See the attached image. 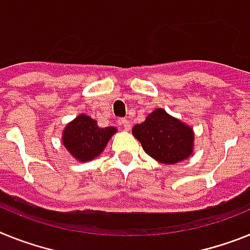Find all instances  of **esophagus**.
I'll list each match as a JSON object with an SVG mask.
<instances>
[{
    "label": "esophagus",
    "mask_w": 250,
    "mask_h": 250,
    "mask_svg": "<svg viewBox=\"0 0 250 250\" xmlns=\"http://www.w3.org/2000/svg\"><path fill=\"white\" fill-rule=\"evenodd\" d=\"M120 125L125 130H129L130 126H131V125H130V123H129V120H126V119H121V120H120Z\"/></svg>",
    "instance_id": "obj_1"
}]
</instances>
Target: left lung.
Segmentation results:
<instances>
[{
  "label": "left lung",
  "mask_w": 250,
  "mask_h": 250,
  "mask_svg": "<svg viewBox=\"0 0 250 250\" xmlns=\"http://www.w3.org/2000/svg\"><path fill=\"white\" fill-rule=\"evenodd\" d=\"M133 135L146 154L159 163H180L193 153V129L180 119L170 116L164 108H155L144 123L136 124Z\"/></svg>",
  "instance_id": "left-lung-1"
}]
</instances>
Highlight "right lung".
Returning a JSON list of instances; mask_svg holds the SVG:
<instances>
[{
  "instance_id": "right-lung-1",
  "label": "right lung",
  "mask_w": 250,
  "mask_h": 250,
  "mask_svg": "<svg viewBox=\"0 0 250 250\" xmlns=\"http://www.w3.org/2000/svg\"><path fill=\"white\" fill-rule=\"evenodd\" d=\"M116 131L114 126L100 127L95 119L80 114L65 125L62 143L76 161L86 163L101 154Z\"/></svg>"
}]
</instances>
